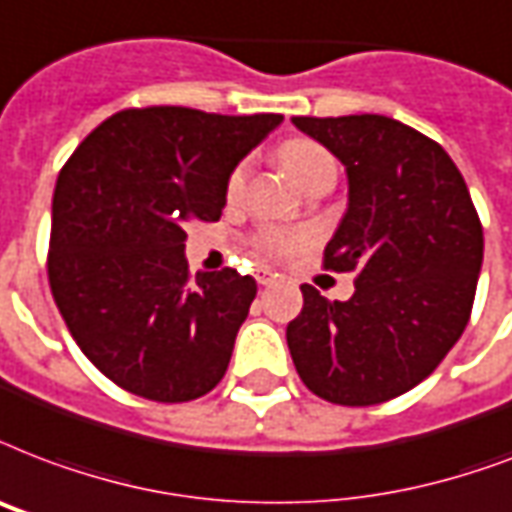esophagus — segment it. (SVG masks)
Masks as SVG:
<instances>
[{
  "instance_id": "obj_1",
  "label": "esophagus",
  "mask_w": 512,
  "mask_h": 512,
  "mask_svg": "<svg viewBox=\"0 0 512 512\" xmlns=\"http://www.w3.org/2000/svg\"><path fill=\"white\" fill-rule=\"evenodd\" d=\"M255 279H257V284H263V287H268V284L276 282V273H271V271H268V268H257Z\"/></svg>"
}]
</instances>
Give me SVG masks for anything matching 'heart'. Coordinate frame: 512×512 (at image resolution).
Returning <instances> with one entry per match:
<instances>
[{"instance_id":"heart-1","label":"heart","mask_w":512,"mask_h":512,"mask_svg":"<svg viewBox=\"0 0 512 512\" xmlns=\"http://www.w3.org/2000/svg\"><path fill=\"white\" fill-rule=\"evenodd\" d=\"M279 163L282 169L292 177V182L300 187L311 185L314 179L327 174V171H335L333 155L322 147L314 139H290L279 147ZM249 163L241 161L236 169L228 174V182H225V198L230 204L239 201L241 193H244V185H247ZM308 244V236L303 230H290V228H276V225H263L260 230H255L252 236V249L257 255L268 257V260H284V257L298 255L300 249Z\"/></svg>"}]
</instances>
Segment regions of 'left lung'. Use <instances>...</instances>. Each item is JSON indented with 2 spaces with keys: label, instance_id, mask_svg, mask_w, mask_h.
Returning <instances> with one entry per match:
<instances>
[{
  "label": "left lung",
  "instance_id": "obj_1",
  "mask_svg": "<svg viewBox=\"0 0 512 512\" xmlns=\"http://www.w3.org/2000/svg\"><path fill=\"white\" fill-rule=\"evenodd\" d=\"M349 174L327 271L357 273L346 303L303 284L287 325L300 381L335 405H378L438 368L470 322L483 228L435 139L384 115L292 117Z\"/></svg>",
  "mask_w": 512,
  "mask_h": 512
}]
</instances>
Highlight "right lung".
<instances>
[{"instance_id": "obj_1", "label": "right lung", "mask_w": 512, "mask_h": 512, "mask_svg": "<svg viewBox=\"0 0 512 512\" xmlns=\"http://www.w3.org/2000/svg\"><path fill=\"white\" fill-rule=\"evenodd\" d=\"M282 120L131 107L64 163L50 292L77 346L120 389L187 403L222 381L257 284L236 268L193 279L185 225L220 220L228 174Z\"/></svg>"}]
</instances>
